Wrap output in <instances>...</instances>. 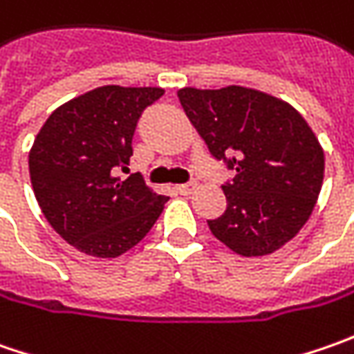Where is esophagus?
Listing matches in <instances>:
<instances>
[{
    "mask_svg": "<svg viewBox=\"0 0 354 354\" xmlns=\"http://www.w3.org/2000/svg\"><path fill=\"white\" fill-rule=\"evenodd\" d=\"M195 187H197V183H185V185H177L175 189H177L181 195H191V193L195 191Z\"/></svg>",
    "mask_w": 354,
    "mask_h": 354,
    "instance_id": "1",
    "label": "esophagus"
}]
</instances>
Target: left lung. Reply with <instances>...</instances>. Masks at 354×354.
<instances>
[{
	"label": "left lung",
	"instance_id": "8db88e82",
	"mask_svg": "<svg viewBox=\"0 0 354 354\" xmlns=\"http://www.w3.org/2000/svg\"><path fill=\"white\" fill-rule=\"evenodd\" d=\"M177 96L209 151L236 171L223 187L225 214L207 221L211 232L246 258L279 250L319 197L325 156L317 136L292 104L260 90L187 86Z\"/></svg>",
	"mask_w": 354,
	"mask_h": 354
}]
</instances>
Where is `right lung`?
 <instances>
[{
	"label": "right lung",
	"mask_w": 354,
	"mask_h": 354,
	"mask_svg": "<svg viewBox=\"0 0 354 354\" xmlns=\"http://www.w3.org/2000/svg\"><path fill=\"white\" fill-rule=\"evenodd\" d=\"M157 86L108 84L59 106L35 138L29 175L41 211L76 250L118 258L156 225L169 197L142 177L120 179L142 112L163 96Z\"/></svg>",
	"instance_id": "right-lung-1"
}]
</instances>
